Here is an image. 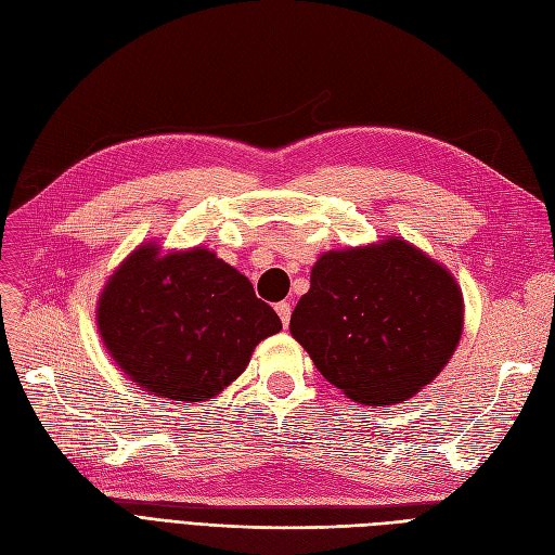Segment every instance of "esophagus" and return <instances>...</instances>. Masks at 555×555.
<instances>
[{"label": "esophagus", "mask_w": 555, "mask_h": 555, "mask_svg": "<svg viewBox=\"0 0 555 555\" xmlns=\"http://www.w3.org/2000/svg\"><path fill=\"white\" fill-rule=\"evenodd\" d=\"M275 312H278V317H280V322H282V326H289V319H292V306L289 304H278L275 306Z\"/></svg>", "instance_id": "obj_1"}]
</instances>
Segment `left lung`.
I'll return each instance as SVG.
<instances>
[{"label": "left lung", "mask_w": 555, "mask_h": 555, "mask_svg": "<svg viewBox=\"0 0 555 555\" xmlns=\"http://www.w3.org/2000/svg\"><path fill=\"white\" fill-rule=\"evenodd\" d=\"M289 331L317 371L363 405H393L442 373L463 333V294L442 263L393 236L331 249Z\"/></svg>", "instance_id": "1"}]
</instances>
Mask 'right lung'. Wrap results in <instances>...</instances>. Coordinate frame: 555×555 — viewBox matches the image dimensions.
<instances>
[{
  "label": "right lung",
  "instance_id": "1",
  "mask_svg": "<svg viewBox=\"0 0 555 555\" xmlns=\"http://www.w3.org/2000/svg\"><path fill=\"white\" fill-rule=\"evenodd\" d=\"M96 326L113 361L141 389L198 402L227 389L282 322L215 251L162 255L157 243H143L108 278Z\"/></svg>",
  "mask_w": 555,
  "mask_h": 555
}]
</instances>
